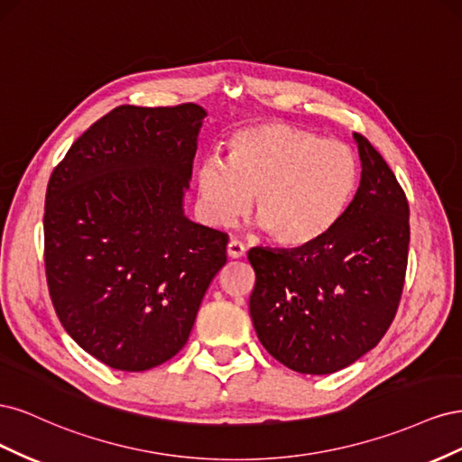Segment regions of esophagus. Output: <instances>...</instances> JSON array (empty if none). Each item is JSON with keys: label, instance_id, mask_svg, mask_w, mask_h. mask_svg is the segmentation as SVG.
I'll list each match as a JSON object with an SVG mask.
<instances>
[{"label": "esophagus", "instance_id": "1", "mask_svg": "<svg viewBox=\"0 0 462 462\" xmlns=\"http://www.w3.org/2000/svg\"><path fill=\"white\" fill-rule=\"evenodd\" d=\"M245 253H246V248L241 241H236V239L229 241V245H227V256L229 258H243Z\"/></svg>", "mask_w": 462, "mask_h": 462}]
</instances>
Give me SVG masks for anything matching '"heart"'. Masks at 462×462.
I'll return each instance as SVG.
<instances>
[{
	"mask_svg": "<svg viewBox=\"0 0 462 462\" xmlns=\"http://www.w3.org/2000/svg\"><path fill=\"white\" fill-rule=\"evenodd\" d=\"M358 160L345 143L258 123L236 131L227 162L206 158L197 173L199 208L214 227H231L253 208L277 243L299 246L326 233L351 202Z\"/></svg>",
	"mask_w": 462,
	"mask_h": 462,
	"instance_id": "b5f03b06",
	"label": "heart"
}]
</instances>
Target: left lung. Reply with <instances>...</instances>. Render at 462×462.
I'll return each mask as SVG.
<instances>
[{
    "label": "left lung",
    "instance_id": "left-lung-1",
    "mask_svg": "<svg viewBox=\"0 0 462 462\" xmlns=\"http://www.w3.org/2000/svg\"><path fill=\"white\" fill-rule=\"evenodd\" d=\"M362 162L351 204L318 239L292 250L253 248L250 318L275 360L333 374L374 348L393 321L409 262V202L391 167L355 133Z\"/></svg>",
    "mask_w": 462,
    "mask_h": 462
}]
</instances>
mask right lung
<instances>
[{
  "instance_id": "add662e5",
  "label": "right lung",
  "mask_w": 462,
  "mask_h": 462,
  "mask_svg": "<svg viewBox=\"0 0 462 462\" xmlns=\"http://www.w3.org/2000/svg\"><path fill=\"white\" fill-rule=\"evenodd\" d=\"M197 104L119 106L82 133L46 190L44 263L65 331L109 368L144 372L185 346L229 235L183 216Z\"/></svg>"
}]
</instances>
